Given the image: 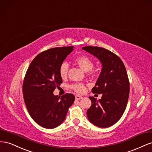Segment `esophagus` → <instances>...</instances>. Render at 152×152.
Instances as JSON below:
<instances>
[{
    "mask_svg": "<svg viewBox=\"0 0 152 152\" xmlns=\"http://www.w3.org/2000/svg\"><path fill=\"white\" fill-rule=\"evenodd\" d=\"M75 98H76V100H80V99H81L82 98H83V97L81 96V95H76V96H75Z\"/></svg>",
    "mask_w": 152,
    "mask_h": 152,
    "instance_id": "obj_1",
    "label": "esophagus"
}]
</instances>
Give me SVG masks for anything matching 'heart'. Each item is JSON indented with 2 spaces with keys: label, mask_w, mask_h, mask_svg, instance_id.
<instances>
[{
  "label": "heart",
  "mask_w": 152,
  "mask_h": 152,
  "mask_svg": "<svg viewBox=\"0 0 152 152\" xmlns=\"http://www.w3.org/2000/svg\"><path fill=\"white\" fill-rule=\"evenodd\" d=\"M75 63L82 70L85 72H88L92 70L94 67V62L92 60L86 55H80L75 59ZM69 71V65L67 62H64L60 64L59 67V74L62 78H66L67 76ZM91 74L92 72H91ZM71 88L77 93H83L86 90L84 85L82 83H74L71 85Z\"/></svg>",
  "instance_id": "obj_1"
}]
</instances>
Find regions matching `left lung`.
<instances>
[{"label":"left lung","mask_w":152,"mask_h":152,"mask_svg":"<svg viewBox=\"0 0 152 152\" xmlns=\"http://www.w3.org/2000/svg\"><path fill=\"white\" fill-rule=\"evenodd\" d=\"M82 49L96 57L102 65L101 72L93 93L101 94L97 100L89 97L92 105L86 111L88 119L95 126L106 128L120 119L129 95V81L124 64L118 56L101 47L85 46Z\"/></svg>","instance_id":"left-lung-1"}]
</instances>
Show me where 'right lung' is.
Instances as JSON below:
<instances>
[{"label":"right lung","mask_w":152,"mask_h":152,"mask_svg":"<svg viewBox=\"0 0 152 152\" xmlns=\"http://www.w3.org/2000/svg\"><path fill=\"white\" fill-rule=\"evenodd\" d=\"M74 46L54 48L37 55L30 63L23 85L26 107L30 116L41 127L54 129L66 119L75 95L66 94L60 97L53 91L62 83L59 67Z\"/></svg>","instance_id":"1"}]
</instances>
